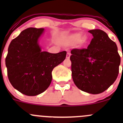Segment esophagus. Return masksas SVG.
I'll use <instances>...</instances> for the list:
<instances>
[{
    "instance_id": "esophagus-1",
    "label": "esophagus",
    "mask_w": 123,
    "mask_h": 123,
    "mask_svg": "<svg viewBox=\"0 0 123 123\" xmlns=\"http://www.w3.org/2000/svg\"><path fill=\"white\" fill-rule=\"evenodd\" d=\"M70 53H67V54H66V58L69 59L70 58Z\"/></svg>"
}]
</instances>
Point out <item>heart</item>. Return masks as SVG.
<instances>
[{
	"label": "heart",
	"mask_w": 123,
	"mask_h": 123,
	"mask_svg": "<svg viewBox=\"0 0 123 123\" xmlns=\"http://www.w3.org/2000/svg\"><path fill=\"white\" fill-rule=\"evenodd\" d=\"M81 37V35L80 34H75L72 36V40L74 42H78L80 40Z\"/></svg>",
	"instance_id": "1"
}]
</instances>
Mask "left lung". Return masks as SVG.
I'll list each match as a JSON object with an SVG mask.
<instances>
[{"mask_svg":"<svg viewBox=\"0 0 123 123\" xmlns=\"http://www.w3.org/2000/svg\"><path fill=\"white\" fill-rule=\"evenodd\" d=\"M88 32L93 38L88 47L71 51L72 75L80 90L98 94L116 80L121 59L116 44L106 32L100 29Z\"/></svg>","mask_w":123,"mask_h":123,"instance_id":"8db88e82","label":"left lung"}]
</instances>
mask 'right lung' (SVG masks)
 Segmentation results:
<instances>
[{"label": "right lung", "mask_w": 123, "mask_h": 123, "mask_svg": "<svg viewBox=\"0 0 123 123\" xmlns=\"http://www.w3.org/2000/svg\"><path fill=\"white\" fill-rule=\"evenodd\" d=\"M44 28H29L8 46L6 58L8 80L18 91L28 96L43 92L52 80V71L64 61L65 51L57 54L41 51L38 39Z\"/></svg>", "instance_id": "right-lung-1"}]
</instances>
